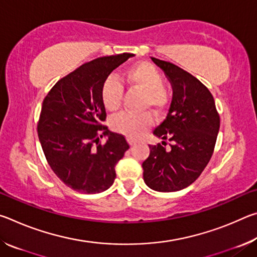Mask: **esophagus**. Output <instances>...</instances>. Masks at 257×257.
Returning a JSON list of instances; mask_svg holds the SVG:
<instances>
[{
    "label": "esophagus",
    "instance_id": "obj_1",
    "mask_svg": "<svg viewBox=\"0 0 257 257\" xmlns=\"http://www.w3.org/2000/svg\"><path fill=\"white\" fill-rule=\"evenodd\" d=\"M127 141H128V143H129V145L130 146H134V145H136V141H135V139H133V138H127Z\"/></svg>",
    "mask_w": 257,
    "mask_h": 257
}]
</instances>
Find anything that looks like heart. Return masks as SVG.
<instances>
[{"instance_id": "1", "label": "heart", "mask_w": 257, "mask_h": 257, "mask_svg": "<svg viewBox=\"0 0 257 257\" xmlns=\"http://www.w3.org/2000/svg\"><path fill=\"white\" fill-rule=\"evenodd\" d=\"M123 81L129 88L142 92V108H151L160 114L170 102V94L163 85V77L159 69L150 62L141 61L129 67L123 73ZM101 101L108 112H116L121 107L123 86L114 78H107L101 87ZM150 113H122L111 121L113 132L130 138H139L152 127Z\"/></svg>"}]
</instances>
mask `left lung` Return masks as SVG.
<instances>
[{
	"label": "left lung",
	"mask_w": 257,
	"mask_h": 257,
	"mask_svg": "<svg viewBox=\"0 0 257 257\" xmlns=\"http://www.w3.org/2000/svg\"><path fill=\"white\" fill-rule=\"evenodd\" d=\"M170 80L173 96L167 118L153 134L162 144L150 145L143 177L150 188L162 193L186 188L201 176L214 151L220 115L210 90L197 78L168 61L152 58ZM165 140L172 149H164Z\"/></svg>",
	"instance_id": "8db88e82"
}]
</instances>
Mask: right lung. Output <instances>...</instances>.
I'll return each mask as SVG.
<instances>
[{
	"instance_id": "right-lung-1",
	"label": "right lung",
	"mask_w": 257,
	"mask_h": 257,
	"mask_svg": "<svg viewBox=\"0 0 257 257\" xmlns=\"http://www.w3.org/2000/svg\"><path fill=\"white\" fill-rule=\"evenodd\" d=\"M134 56H102L61 78L43 101L37 133L47 163L71 189L96 194L112 186L115 165L129 144L103 122L101 87L108 75ZM107 136L104 145L100 138Z\"/></svg>"
}]
</instances>
